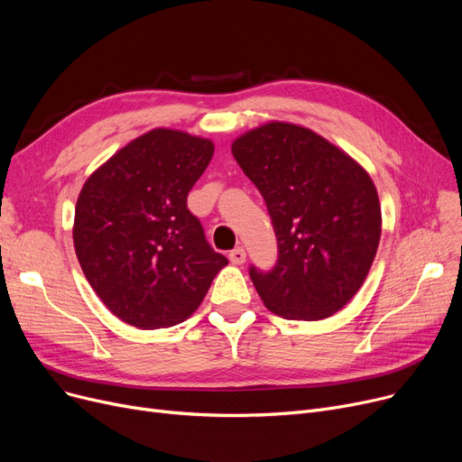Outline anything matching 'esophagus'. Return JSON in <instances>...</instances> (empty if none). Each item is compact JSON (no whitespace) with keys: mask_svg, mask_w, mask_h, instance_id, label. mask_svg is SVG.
Masks as SVG:
<instances>
[{"mask_svg":"<svg viewBox=\"0 0 462 462\" xmlns=\"http://www.w3.org/2000/svg\"><path fill=\"white\" fill-rule=\"evenodd\" d=\"M228 258H230V262H232V263L241 265V263H245V260H247V253H245V249H244V247H236L234 251H230Z\"/></svg>","mask_w":462,"mask_h":462,"instance_id":"esophagus-1","label":"esophagus"}]
</instances>
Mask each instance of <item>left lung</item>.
I'll return each mask as SVG.
<instances>
[{
    "mask_svg": "<svg viewBox=\"0 0 462 462\" xmlns=\"http://www.w3.org/2000/svg\"><path fill=\"white\" fill-rule=\"evenodd\" d=\"M232 155L258 187L277 236L275 268L249 270L263 305L305 322L341 310L365 282L380 244L382 209L367 170L286 121L239 134Z\"/></svg>",
    "mask_w": 462,
    "mask_h": 462,
    "instance_id": "left-lung-1",
    "label": "left lung"
}]
</instances>
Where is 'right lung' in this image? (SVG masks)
Returning a JSON list of instances; mask_svg holds the SVG:
<instances>
[{
  "label": "right lung",
  "instance_id": "1",
  "mask_svg": "<svg viewBox=\"0 0 462 462\" xmlns=\"http://www.w3.org/2000/svg\"><path fill=\"white\" fill-rule=\"evenodd\" d=\"M213 152L209 138L157 127L86 180L72 241L88 282L121 322L138 329L185 322L228 263L187 209Z\"/></svg>",
  "mask_w": 462,
  "mask_h": 462
}]
</instances>
